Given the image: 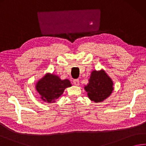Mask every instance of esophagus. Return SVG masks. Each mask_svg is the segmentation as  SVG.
<instances>
[{
    "instance_id": "esophagus-1",
    "label": "esophagus",
    "mask_w": 146,
    "mask_h": 146,
    "mask_svg": "<svg viewBox=\"0 0 146 146\" xmlns=\"http://www.w3.org/2000/svg\"><path fill=\"white\" fill-rule=\"evenodd\" d=\"M73 83H74V84L75 85V86H79V79H74V80L73 81Z\"/></svg>"
}]
</instances>
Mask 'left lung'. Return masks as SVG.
<instances>
[{"label": "left lung", "mask_w": 146, "mask_h": 146, "mask_svg": "<svg viewBox=\"0 0 146 146\" xmlns=\"http://www.w3.org/2000/svg\"><path fill=\"white\" fill-rule=\"evenodd\" d=\"M88 81L84 88L88 98L96 103L108 98L114 90L113 81L103 69L93 70Z\"/></svg>", "instance_id": "1"}]
</instances>
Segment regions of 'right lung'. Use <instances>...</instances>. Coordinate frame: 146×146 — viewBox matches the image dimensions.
<instances>
[{"label":"right lung","mask_w":146,"mask_h":146,"mask_svg":"<svg viewBox=\"0 0 146 146\" xmlns=\"http://www.w3.org/2000/svg\"><path fill=\"white\" fill-rule=\"evenodd\" d=\"M68 79L62 80L55 74L47 73L37 82L35 88L40 98L46 103H54L61 96L65 88L70 87Z\"/></svg>","instance_id":"obj_1"}]
</instances>
